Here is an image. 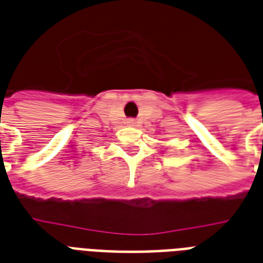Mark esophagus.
<instances>
[{"label": "esophagus", "mask_w": 263, "mask_h": 263, "mask_svg": "<svg viewBox=\"0 0 263 263\" xmlns=\"http://www.w3.org/2000/svg\"><path fill=\"white\" fill-rule=\"evenodd\" d=\"M128 124H131V125H134V124H135V121H134V120H128Z\"/></svg>", "instance_id": "obj_1"}]
</instances>
